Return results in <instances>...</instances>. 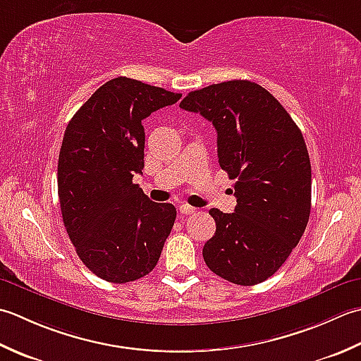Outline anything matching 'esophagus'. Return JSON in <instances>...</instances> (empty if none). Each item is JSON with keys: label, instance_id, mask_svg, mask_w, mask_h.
Segmentation results:
<instances>
[{"label": "esophagus", "instance_id": "esophagus-1", "mask_svg": "<svg viewBox=\"0 0 361 361\" xmlns=\"http://www.w3.org/2000/svg\"><path fill=\"white\" fill-rule=\"evenodd\" d=\"M179 210H180L182 215H190V213H193L196 209L191 207V205H188V204H182L180 207H179Z\"/></svg>", "mask_w": 361, "mask_h": 361}]
</instances>
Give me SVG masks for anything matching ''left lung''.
I'll return each mask as SVG.
<instances>
[{
	"label": "left lung",
	"instance_id": "left-lung-1",
	"mask_svg": "<svg viewBox=\"0 0 361 361\" xmlns=\"http://www.w3.org/2000/svg\"><path fill=\"white\" fill-rule=\"evenodd\" d=\"M179 107L212 121L219 166L235 179V212H209L216 232L204 245L205 264L237 285L267 281L296 247L310 216L312 165L302 132L251 80L190 92Z\"/></svg>",
	"mask_w": 361,
	"mask_h": 361
}]
</instances>
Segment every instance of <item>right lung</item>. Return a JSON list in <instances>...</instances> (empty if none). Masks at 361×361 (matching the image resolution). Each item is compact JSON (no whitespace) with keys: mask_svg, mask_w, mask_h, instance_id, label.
Instances as JSON below:
<instances>
[{"mask_svg":"<svg viewBox=\"0 0 361 361\" xmlns=\"http://www.w3.org/2000/svg\"><path fill=\"white\" fill-rule=\"evenodd\" d=\"M180 93L115 78L73 115L59 152L57 190L79 259L107 282L126 283L156 268L176 209L152 202L134 174L145 166L142 121Z\"/></svg>","mask_w":361,"mask_h":361,"instance_id":"obj_1","label":"right lung"}]
</instances>
